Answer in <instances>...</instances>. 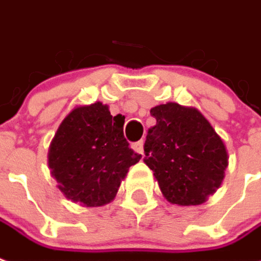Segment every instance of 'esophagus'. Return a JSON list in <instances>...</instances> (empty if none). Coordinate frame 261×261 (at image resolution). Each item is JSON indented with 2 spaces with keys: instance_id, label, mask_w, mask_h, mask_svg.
I'll use <instances>...</instances> for the list:
<instances>
[{
  "instance_id": "esophagus-1",
  "label": "esophagus",
  "mask_w": 261,
  "mask_h": 261,
  "mask_svg": "<svg viewBox=\"0 0 261 261\" xmlns=\"http://www.w3.org/2000/svg\"><path fill=\"white\" fill-rule=\"evenodd\" d=\"M133 149L138 152V154H143L144 152V141H137L133 144Z\"/></svg>"
}]
</instances>
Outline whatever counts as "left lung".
<instances>
[{
	"label": "left lung",
	"mask_w": 261,
	"mask_h": 261,
	"mask_svg": "<svg viewBox=\"0 0 261 261\" xmlns=\"http://www.w3.org/2000/svg\"><path fill=\"white\" fill-rule=\"evenodd\" d=\"M149 113L156 123L147 131L144 162L161 192L175 205L203 203L223 181L225 144L196 109L167 103Z\"/></svg>",
	"instance_id": "obj_1"
}]
</instances>
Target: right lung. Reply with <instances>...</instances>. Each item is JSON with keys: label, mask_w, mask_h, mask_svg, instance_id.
<instances>
[{"label": "right lung", "mask_w": 261, "mask_h": 261, "mask_svg": "<svg viewBox=\"0 0 261 261\" xmlns=\"http://www.w3.org/2000/svg\"><path fill=\"white\" fill-rule=\"evenodd\" d=\"M124 116L100 101L77 107L62 121L49 149V168L67 199L101 206L116 196L131 165L141 160L125 140Z\"/></svg>", "instance_id": "right-lung-1"}]
</instances>
